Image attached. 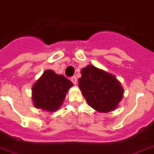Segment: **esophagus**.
Wrapping results in <instances>:
<instances>
[{
    "mask_svg": "<svg viewBox=\"0 0 154 154\" xmlns=\"http://www.w3.org/2000/svg\"><path fill=\"white\" fill-rule=\"evenodd\" d=\"M70 81H72V82H73V84H74V85H76V84H77V77H75V76H73V77H72L70 78Z\"/></svg>",
    "mask_w": 154,
    "mask_h": 154,
    "instance_id": "obj_1",
    "label": "esophagus"
}]
</instances>
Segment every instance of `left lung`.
<instances>
[{"label":"left lung","mask_w":154,"mask_h":154,"mask_svg":"<svg viewBox=\"0 0 154 154\" xmlns=\"http://www.w3.org/2000/svg\"><path fill=\"white\" fill-rule=\"evenodd\" d=\"M78 86L88 104L99 113H109L118 106L124 88L112 73L88 65L81 70Z\"/></svg>","instance_id":"left-lung-1"}]
</instances>
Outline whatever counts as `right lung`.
Returning <instances> with one entry per match:
<instances>
[{"mask_svg": "<svg viewBox=\"0 0 154 154\" xmlns=\"http://www.w3.org/2000/svg\"><path fill=\"white\" fill-rule=\"evenodd\" d=\"M73 83L62 74L47 69L32 87V101L37 109L55 112L63 105Z\"/></svg>", "mask_w": 154, "mask_h": 154, "instance_id": "right-lung-1", "label": "right lung"}]
</instances>
